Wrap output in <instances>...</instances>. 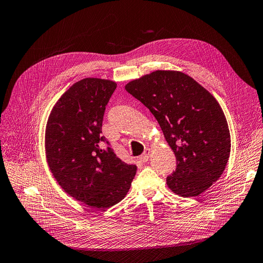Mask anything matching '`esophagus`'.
Returning <instances> with one entry per match:
<instances>
[{"mask_svg":"<svg viewBox=\"0 0 263 263\" xmlns=\"http://www.w3.org/2000/svg\"><path fill=\"white\" fill-rule=\"evenodd\" d=\"M150 154H151V150H150L149 148L145 149L144 153H143V154L141 155V157H139V160H141L142 162H147V161L149 160V157H150Z\"/></svg>","mask_w":263,"mask_h":263,"instance_id":"esophagus-1","label":"esophagus"}]
</instances>
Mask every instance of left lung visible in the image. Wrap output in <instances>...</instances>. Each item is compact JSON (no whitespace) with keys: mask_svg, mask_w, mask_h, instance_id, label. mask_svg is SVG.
<instances>
[{"mask_svg":"<svg viewBox=\"0 0 263 263\" xmlns=\"http://www.w3.org/2000/svg\"><path fill=\"white\" fill-rule=\"evenodd\" d=\"M125 89L154 115L177 157V169L167 177L172 192L198 197L220 179L231 134L219 102L205 87L185 73L157 69Z\"/></svg>","mask_w":263,"mask_h":263,"instance_id":"obj_1","label":"left lung"}]
</instances>
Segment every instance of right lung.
<instances>
[{"label":"right lung","mask_w":263,"mask_h":263,"mask_svg":"<svg viewBox=\"0 0 263 263\" xmlns=\"http://www.w3.org/2000/svg\"><path fill=\"white\" fill-rule=\"evenodd\" d=\"M117 83L84 78L67 89L52 107L45 128L48 167L61 188L77 201L107 209L124 199L136 173L114 151L102 146L101 126Z\"/></svg>","instance_id":"right-lung-1"}]
</instances>
